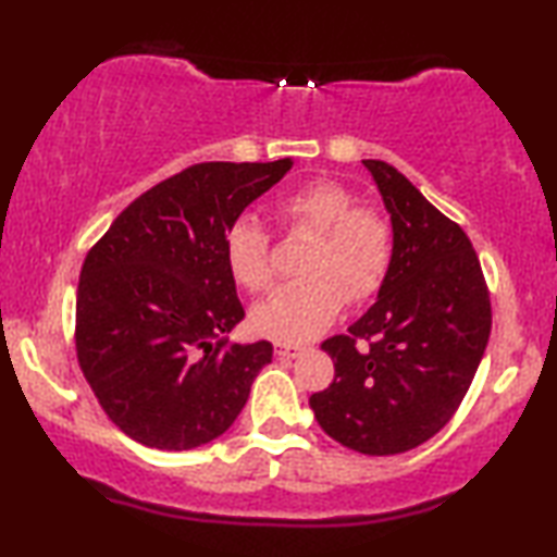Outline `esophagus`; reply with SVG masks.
Listing matches in <instances>:
<instances>
[{
  "instance_id": "34e87169",
  "label": "esophagus",
  "mask_w": 557,
  "mask_h": 557,
  "mask_svg": "<svg viewBox=\"0 0 557 557\" xmlns=\"http://www.w3.org/2000/svg\"><path fill=\"white\" fill-rule=\"evenodd\" d=\"M302 346H295V343H277L275 346V354L282 358H297L302 354Z\"/></svg>"
}]
</instances>
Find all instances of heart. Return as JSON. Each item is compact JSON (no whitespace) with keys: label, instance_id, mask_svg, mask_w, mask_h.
Wrapping results in <instances>:
<instances>
[{"label":"heart","instance_id":"obj_1","mask_svg":"<svg viewBox=\"0 0 557 557\" xmlns=\"http://www.w3.org/2000/svg\"><path fill=\"white\" fill-rule=\"evenodd\" d=\"M289 234H312L302 257V280L280 287L252 312L255 331L280 343L318 338L341 315L346 297L366 302L379 295L394 257V234L379 209L333 178L302 184L277 201ZM224 262L237 285L264 293L277 270L272 237L255 216L242 214L224 232Z\"/></svg>","mask_w":557,"mask_h":557}]
</instances>
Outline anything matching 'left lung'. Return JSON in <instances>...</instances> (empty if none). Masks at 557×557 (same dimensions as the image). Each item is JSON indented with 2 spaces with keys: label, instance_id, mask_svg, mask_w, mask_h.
Returning <instances> with one entry per match:
<instances>
[{
  "label": "left lung",
  "instance_id": "8db88e82",
  "mask_svg": "<svg viewBox=\"0 0 557 557\" xmlns=\"http://www.w3.org/2000/svg\"><path fill=\"white\" fill-rule=\"evenodd\" d=\"M363 166L391 214L394 257L379 300L348 335L323 343L335 379L310 409L335 442L388 457L424 444L459 409L487 348L492 305L465 230L386 161Z\"/></svg>",
  "mask_w": 557,
  "mask_h": 557
}]
</instances>
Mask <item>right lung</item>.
Instances as JSON below:
<instances>
[{"mask_svg": "<svg viewBox=\"0 0 557 557\" xmlns=\"http://www.w3.org/2000/svg\"><path fill=\"white\" fill-rule=\"evenodd\" d=\"M289 166V159L194 163L128 203L85 257L77 363L133 442L197 449L245 409L272 343L222 338L245 318L224 232Z\"/></svg>", "mask_w": 557, "mask_h": 557, "instance_id": "add662e5", "label": "right lung"}]
</instances>
